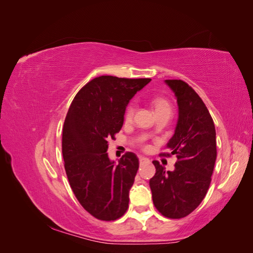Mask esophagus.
I'll list each match as a JSON object with an SVG mask.
<instances>
[{
	"label": "esophagus",
	"mask_w": 253,
	"mask_h": 253,
	"mask_svg": "<svg viewBox=\"0 0 253 253\" xmlns=\"http://www.w3.org/2000/svg\"><path fill=\"white\" fill-rule=\"evenodd\" d=\"M139 163H140V165L147 164V163H150V160L145 157H139Z\"/></svg>",
	"instance_id": "esophagus-1"
}]
</instances>
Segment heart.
Segmentation results:
<instances>
[{
	"label": "heart",
	"instance_id": "obj_1",
	"mask_svg": "<svg viewBox=\"0 0 253 253\" xmlns=\"http://www.w3.org/2000/svg\"><path fill=\"white\" fill-rule=\"evenodd\" d=\"M154 105L156 112H160V111H172L171 110V105L169 103V101L166 100L164 98H157L154 100ZM135 110H136V104L134 102H131L125 111V121L126 122H129L132 121L133 116L135 114Z\"/></svg>",
	"mask_w": 253,
	"mask_h": 253
}]
</instances>
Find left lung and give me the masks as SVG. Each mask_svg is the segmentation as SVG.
<instances>
[{
    "mask_svg": "<svg viewBox=\"0 0 253 253\" xmlns=\"http://www.w3.org/2000/svg\"><path fill=\"white\" fill-rule=\"evenodd\" d=\"M178 104L175 133L167 144L177 162L173 171L154 160L156 173L150 179L153 204L168 218H182L205 198L216 160V133L211 115L202 98L182 80H166Z\"/></svg>",
    "mask_w": 253,
    "mask_h": 253,
    "instance_id": "obj_1",
    "label": "left lung"
}]
</instances>
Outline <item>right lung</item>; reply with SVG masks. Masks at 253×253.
<instances>
[{
	"label": "right lung",
	"mask_w": 253,
	"mask_h": 253,
	"mask_svg": "<svg viewBox=\"0 0 253 253\" xmlns=\"http://www.w3.org/2000/svg\"><path fill=\"white\" fill-rule=\"evenodd\" d=\"M150 81L94 78L78 91L66 114L62 154L67 178L80 205L100 220H116L128 208L138 157L126 152L115 164L106 151L124 125L128 101Z\"/></svg>",
	"instance_id": "add662e5"
}]
</instances>
